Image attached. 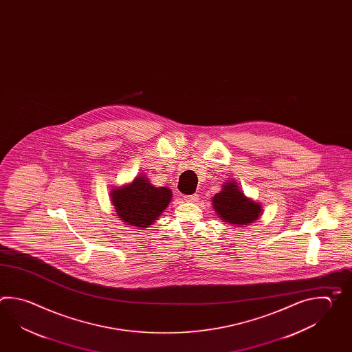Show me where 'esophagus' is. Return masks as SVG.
Returning a JSON list of instances; mask_svg holds the SVG:
<instances>
[{
    "label": "esophagus",
    "instance_id": "esophagus-1",
    "mask_svg": "<svg viewBox=\"0 0 352 352\" xmlns=\"http://www.w3.org/2000/svg\"><path fill=\"white\" fill-rule=\"evenodd\" d=\"M184 201H189V203H195L198 201V194H193V195H186Z\"/></svg>",
    "mask_w": 352,
    "mask_h": 352
}]
</instances>
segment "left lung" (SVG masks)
I'll list each match as a JSON object with an SVG mask.
<instances>
[{"mask_svg":"<svg viewBox=\"0 0 352 352\" xmlns=\"http://www.w3.org/2000/svg\"><path fill=\"white\" fill-rule=\"evenodd\" d=\"M212 203L223 222L239 227L254 222L262 212L261 204L247 198L243 192L238 189L237 183L230 180L224 183L222 190L215 194Z\"/></svg>","mask_w":352,"mask_h":352,"instance_id":"8db88e82","label":"left lung"}]
</instances>
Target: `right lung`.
I'll return each mask as SVG.
<instances>
[{"instance_id":"1","label":"right lung","mask_w":352,"mask_h":352,"mask_svg":"<svg viewBox=\"0 0 352 352\" xmlns=\"http://www.w3.org/2000/svg\"><path fill=\"white\" fill-rule=\"evenodd\" d=\"M110 195L119 218L138 228H148L172 201L169 188L154 187L145 175H139L130 184L115 188Z\"/></svg>"}]
</instances>
